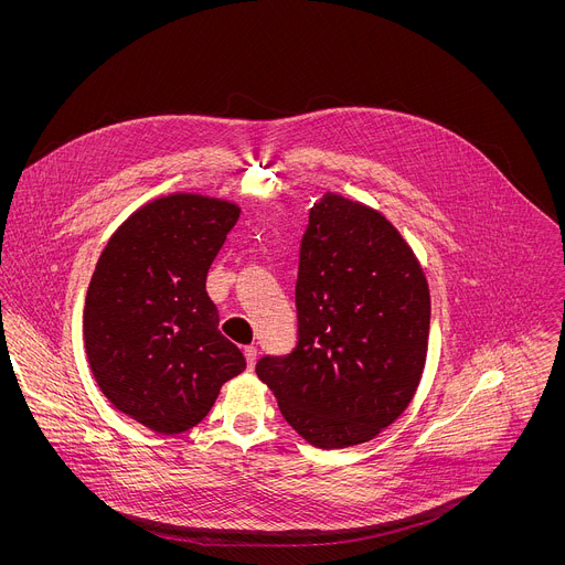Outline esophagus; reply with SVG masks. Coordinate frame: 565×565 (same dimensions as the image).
<instances>
[{"label":"esophagus","mask_w":565,"mask_h":565,"mask_svg":"<svg viewBox=\"0 0 565 565\" xmlns=\"http://www.w3.org/2000/svg\"><path fill=\"white\" fill-rule=\"evenodd\" d=\"M244 355H246V362H248V369H255V362H257V347H246L244 349Z\"/></svg>","instance_id":"esophagus-1"}]
</instances>
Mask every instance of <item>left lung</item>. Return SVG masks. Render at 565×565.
<instances>
[{
	"mask_svg": "<svg viewBox=\"0 0 565 565\" xmlns=\"http://www.w3.org/2000/svg\"><path fill=\"white\" fill-rule=\"evenodd\" d=\"M297 347L257 375L310 445L375 438L409 407L429 340V286L407 241L340 194L310 207L295 286Z\"/></svg>",
	"mask_w": 565,
	"mask_h": 565,
	"instance_id": "1",
	"label": "left lung"
}]
</instances>
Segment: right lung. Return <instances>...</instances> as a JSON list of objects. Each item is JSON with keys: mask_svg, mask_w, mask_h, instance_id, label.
I'll return each instance as SVG.
<instances>
[{"mask_svg": "<svg viewBox=\"0 0 565 565\" xmlns=\"http://www.w3.org/2000/svg\"><path fill=\"white\" fill-rule=\"evenodd\" d=\"M238 205L170 194L136 210L109 238L85 301V349L100 391L147 429L196 427L246 358L218 331L207 270Z\"/></svg>", "mask_w": 565, "mask_h": 565, "instance_id": "add662e5", "label": "right lung"}]
</instances>
